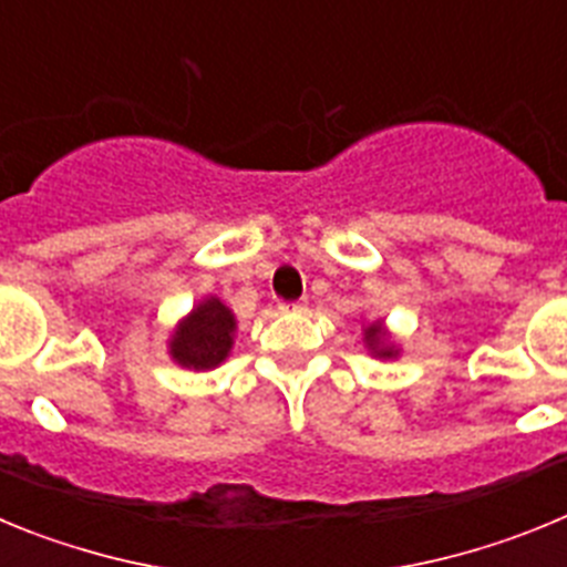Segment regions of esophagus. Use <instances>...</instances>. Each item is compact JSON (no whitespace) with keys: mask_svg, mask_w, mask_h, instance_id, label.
Wrapping results in <instances>:
<instances>
[{"mask_svg":"<svg viewBox=\"0 0 567 567\" xmlns=\"http://www.w3.org/2000/svg\"><path fill=\"white\" fill-rule=\"evenodd\" d=\"M280 312H307V300H295V303H280Z\"/></svg>","mask_w":567,"mask_h":567,"instance_id":"34e87169","label":"esophagus"}]
</instances>
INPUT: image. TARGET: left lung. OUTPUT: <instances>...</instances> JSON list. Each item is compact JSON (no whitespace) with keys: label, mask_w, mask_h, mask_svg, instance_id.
<instances>
[{"label":"left lung","mask_w":567,"mask_h":567,"mask_svg":"<svg viewBox=\"0 0 567 567\" xmlns=\"http://www.w3.org/2000/svg\"><path fill=\"white\" fill-rule=\"evenodd\" d=\"M363 346L365 352L372 354V358L380 360H394L400 358V343L389 327H385L383 320H365L363 323Z\"/></svg>","instance_id":"8db88e82"}]
</instances>
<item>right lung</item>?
Here are the masks:
<instances>
[{"label":"right lung","instance_id":"right-lung-1","mask_svg":"<svg viewBox=\"0 0 567 567\" xmlns=\"http://www.w3.org/2000/svg\"><path fill=\"white\" fill-rule=\"evenodd\" d=\"M238 320L221 298L207 295L175 323L167 338V354L173 363L189 372L218 369L233 354Z\"/></svg>","mask_w":567,"mask_h":567}]
</instances>
